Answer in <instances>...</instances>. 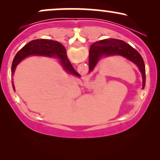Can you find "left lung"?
<instances>
[{"label": "left lung", "instance_id": "obj_1", "mask_svg": "<svg viewBox=\"0 0 160 160\" xmlns=\"http://www.w3.org/2000/svg\"><path fill=\"white\" fill-rule=\"evenodd\" d=\"M115 55L123 56L138 66L142 75V88L144 89L146 74L144 60L136 49L122 40L111 38L99 40L92 44L89 49V71H92L102 56H111Z\"/></svg>", "mask_w": 160, "mask_h": 160}]
</instances>
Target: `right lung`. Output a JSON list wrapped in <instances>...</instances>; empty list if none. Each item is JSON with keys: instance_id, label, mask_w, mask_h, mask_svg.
Here are the masks:
<instances>
[{"instance_id": "obj_1", "label": "right lung", "mask_w": 160, "mask_h": 160, "mask_svg": "<svg viewBox=\"0 0 160 160\" xmlns=\"http://www.w3.org/2000/svg\"><path fill=\"white\" fill-rule=\"evenodd\" d=\"M34 55L44 56H58L65 71H67L70 74L80 77V74L75 71L68 58L65 48L63 47V45H62L59 42L47 39L34 40L24 46L14 57L12 64V69H11L12 74H14L16 65L22 60L28 56H34ZM12 88L15 90V87H14L12 81Z\"/></svg>"}]
</instances>
